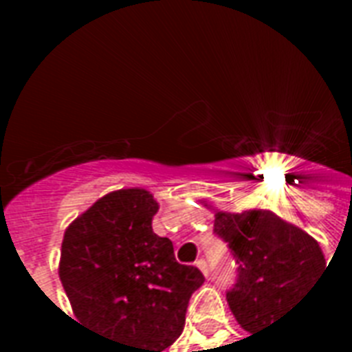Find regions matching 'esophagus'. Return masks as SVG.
<instances>
[{
	"label": "esophagus",
	"instance_id": "34e87169",
	"mask_svg": "<svg viewBox=\"0 0 352 352\" xmlns=\"http://www.w3.org/2000/svg\"><path fill=\"white\" fill-rule=\"evenodd\" d=\"M195 265H197V268L201 270V272L208 278V274H210V267H208V263L204 261V259H199V261H195Z\"/></svg>",
	"mask_w": 352,
	"mask_h": 352
}]
</instances>
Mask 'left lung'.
Returning <instances> with one entry per match:
<instances>
[{"label":"left lung","instance_id":"1","mask_svg":"<svg viewBox=\"0 0 352 352\" xmlns=\"http://www.w3.org/2000/svg\"><path fill=\"white\" fill-rule=\"evenodd\" d=\"M214 234L228 243L237 263L226 301L252 336L303 298L327 267L314 237L268 210L215 212Z\"/></svg>","mask_w":352,"mask_h":352}]
</instances>
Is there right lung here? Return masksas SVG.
<instances>
[{"label":"right lung","instance_id":"1","mask_svg":"<svg viewBox=\"0 0 352 352\" xmlns=\"http://www.w3.org/2000/svg\"><path fill=\"white\" fill-rule=\"evenodd\" d=\"M159 203L142 188L98 199L63 234L60 279L74 322L118 352H162L181 336L188 301L204 283L177 263L173 245L151 228Z\"/></svg>","mask_w":352,"mask_h":352}]
</instances>
